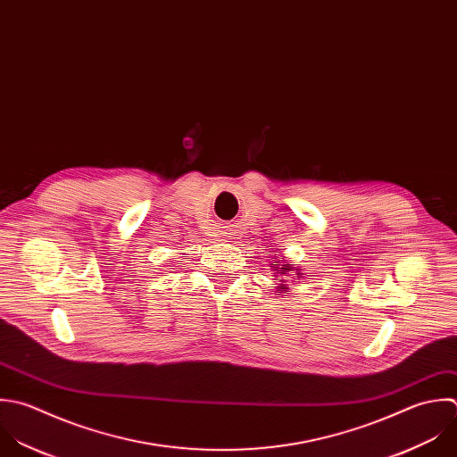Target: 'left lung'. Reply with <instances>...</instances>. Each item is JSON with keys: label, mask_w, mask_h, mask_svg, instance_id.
I'll use <instances>...</instances> for the list:
<instances>
[{"label": "left lung", "mask_w": 457, "mask_h": 457, "mask_svg": "<svg viewBox=\"0 0 457 457\" xmlns=\"http://www.w3.org/2000/svg\"><path fill=\"white\" fill-rule=\"evenodd\" d=\"M276 265H278V267H274V270H276V274H279V276H288L292 270H299V269H295V267H290V265L285 263L283 260L276 262ZM297 278H301L299 272H297ZM279 281H281V285L278 287V290H279V292H287V285H285L287 279H279Z\"/></svg>", "instance_id": "obj_1"}]
</instances>
